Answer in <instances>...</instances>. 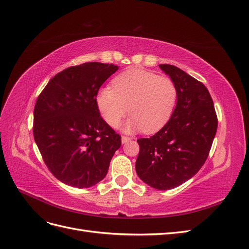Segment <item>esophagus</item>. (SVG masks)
Segmentation results:
<instances>
[{
  "mask_svg": "<svg viewBox=\"0 0 249 249\" xmlns=\"http://www.w3.org/2000/svg\"><path fill=\"white\" fill-rule=\"evenodd\" d=\"M131 140H132V138H130V137H126V136H123L122 137V142L123 143H126V142H129Z\"/></svg>",
  "mask_w": 249,
  "mask_h": 249,
  "instance_id": "34e87169",
  "label": "esophagus"
}]
</instances>
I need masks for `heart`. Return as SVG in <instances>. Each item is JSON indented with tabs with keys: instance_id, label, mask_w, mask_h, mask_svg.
<instances>
[{
	"instance_id": "obj_1",
	"label": "heart",
	"mask_w": 249,
	"mask_h": 249,
	"mask_svg": "<svg viewBox=\"0 0 249 249\" xmlns=\"http://www.w3.org/2000/svg\"><path fill=\"white\" fill-rule=\"evenodd\" d=\"M96 94V106L108 124L115 126L126 114L132 115L120 125L124 133L144 130L155 133L167 124L178 102V88L170 78L142 69H130Z\"/></svg>"
}]
</instances>
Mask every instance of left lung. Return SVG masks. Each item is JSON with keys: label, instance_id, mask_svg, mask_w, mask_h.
Returning a JSON list of instances; mask_svg holds the SVG:
<instances>
[{"label": "left lung", "instance_id": "1", "mask_svg": "<svg viewBox=\"0 0 249 249\" xmlns=\"http://www.w3.org/2000/svg\"><path fill=\"white\" fill-rule=\"evenodd\" d=\"M175 82L178 102L170 119L140 146L136 172L158 190H169L194 177L205 164L217 131V116L207 87L177 66L160 64Z\"/></svg>", "mask_w": 249, "mask_h": 249}]
</instances>
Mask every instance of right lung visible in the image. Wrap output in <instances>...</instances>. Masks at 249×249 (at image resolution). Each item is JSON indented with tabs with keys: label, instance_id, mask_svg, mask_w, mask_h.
I'll return each instance as SVG.
<instances>
[{
	"label": "right lung",
	"instance_id": "right-lung-1",
	"mask_svg": "<svg viewBox=\"0 0 249 249\" xmlns=\"http://www.w3.org/2000/svg\"><path fill=\"white\" fill-rule=\"evenodd\" d=\"M117 70L100 62L69 67L51 79L37 99L34 139L60 182L89 188L106 177L122 139L101 117L96 94Z\"/></svg>",
	"mask_w": 249,
	"mask_h": 249
}]
</instances>
